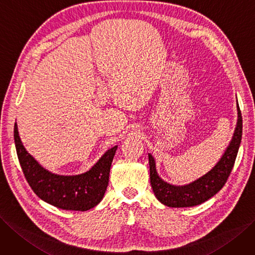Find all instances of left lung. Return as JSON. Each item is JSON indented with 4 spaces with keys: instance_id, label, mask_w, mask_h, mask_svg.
<instances>
[{
    "instance_id": "8db88e82",
    "label": "left lung",
    "mask_w": 255,
    "mask_h": 255,
    "mask_svg": "<svg viewBox=\"0 0 255 255\" xmlns=\"http://www.w3.org/2000/svg\"><path fill=\"white\" fill-rule=\"evenodd\" d=\"M237 105L238 123L228 147L211 170L195 181L178 186L165 182L157 173L154 157L148 153L150 183L155 197L163 205L172 208L197 206L211 199L222 189L231 173L242 142L243 119L239 104Z\"/></svg>"
}]
</instances>
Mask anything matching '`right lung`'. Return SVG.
Segmentation results:
<instances>
[{"label": "right lung", "mask_w": 255, "mask_h": 255, "mask_svg": "<svg viewBox=\"0 0 255 255\" xmlns=\"http://www.w3.org/2000/svg\"><path fill=\"white\" fill-rule=\"evenodd\" d=\"M13 136L24 175L41 200L58 208L74 211H87L103 200L118 146L108 149L88 171L75 175H60L47 170L28 153L18 135L16 123Z\"/></svg>", "instance_id": "right-lung-1"}]
</instances>
